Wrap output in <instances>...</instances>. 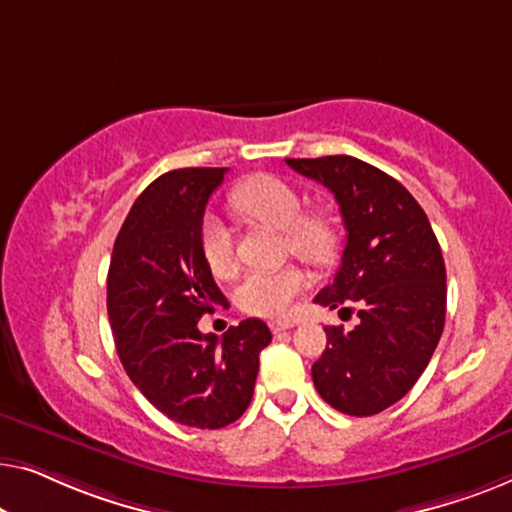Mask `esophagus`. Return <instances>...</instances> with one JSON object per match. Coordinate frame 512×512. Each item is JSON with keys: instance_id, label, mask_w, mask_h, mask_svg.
Returning <instances> with one entry per match:
<instances>
[{"instance_id": "1", "label": "esophagus", "mask_w": 512, "mask_h": 512, "mask_svg": "<svg viewBox=\"0 0 512 512\" xmlns=\"http://www.w3.org/2000/svg\"><path fill=\"white\" fill-rule=\"evenodd\" d=\"M294 325H297V322H294V320H271V331H276V334H278V331H285V329H292Z\"/></svg>"}]
</instances>
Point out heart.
Returning <instances> with one entry per match:
<instances>
[{"label": "heart", "mask_w": 512, "mask_h": 512, "mask_svg": "<svg viewBox=\"0 0 512 512\" xmlns=\"http://www.w3.org/2000/svg\"><path fill=\"white\" fill-rule=\"evenodd\" d=\"M229 204L246 218L283 229L287 248L294 255L313 264H325L334 257V220L320 211L301 213V194L283 178L271 174L250 176L234 187ZM199 248L215 276L225 278L234 271V236L218 215L208 213L201 220ZM304 287L306 273L294 264L273 271H250L236 287V304L246 313L273 318L283 315Z\"/></svg>", "instance_id": "1"}]
</instances>
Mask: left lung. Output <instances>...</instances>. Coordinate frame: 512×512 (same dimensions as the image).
Instances as JSON below:
<instances>
[{"label":"left lung","instance_id":"left-lung-1","mask_svg":"<svg viewBox=\"0 0 512 512\" xmlns=\"http://www.w3.org/2000/svg\"><path fill=\"white\" fill-rule=\"evenodd\" d=\"M285 162L334 194L348 232L341 266L315 304L345 313L355 304L359 325L325 327L315 390L345 415H376L406 397L443 334L441 246L422 206L385 171L350 155Z\"/></svg>","mask_w":512,"mask_h":512}]
</instances>
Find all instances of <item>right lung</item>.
<instances>
[{
	"label": "right lung",
	"mask_w": 512,
	"mask_h": 512,
	"mask_svg": "<svg viewBox=\"0 0 512 512\" xmlns=\"http://www.w3.org/2000/svg\"><path fill=\"white\" fill-rule=\"evenodd\" d=\"M227 169H176L134 201L115 239L106 308L127 376L157 410L185 427L220 429L253 399L259 352L271 343L248 318L220 338L201 315L225 304L199 248L208 199Z\"/></svg>",
	"instance_id": "add662e5"
}]
</instances>
